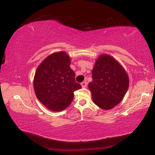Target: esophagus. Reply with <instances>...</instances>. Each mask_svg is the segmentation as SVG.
Listing matches in <instances>:
<instances>
[{"label": "esophagus", "mask_w": 155, "mask_h": 155, "mask_svg": "<svg viewBox=\"0 0 155 155\" xmlns=\"http://www.w3.org/2000/svg\"><path fill=\"white\" fill-rule=\"evenodd\" d=\"M81 86H82V88H85V87H86V82H82V83L81 84Z\"/></svg>", "instance_id": "esophagus-1"}]
</instances>
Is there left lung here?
<instances>
[{
    "instance_id": "obj_1",
    "label": "left lung",
    "mask_w": 155,
    "mask_h": 155,
    "mask_svg": "<svg viewBox=\"0 0 155 155\" xmlns=\"http://www.w3.org/2000/svg\"><path fill=\"white\" fill-rule=\"evenodd\" d=\"M88 84L93 102L103 110H110L122 101L129 87V76L114 57L102 54L92 70Z\"/></svg>"
}]
</instances>
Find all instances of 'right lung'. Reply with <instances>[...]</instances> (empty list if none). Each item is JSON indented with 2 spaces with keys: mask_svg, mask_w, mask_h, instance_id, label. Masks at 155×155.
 I'll return each instance as SVG.
<instances>
[{
  "mask_svg": "<svg viewBox=\"0 0 155 155\" xmlns=\"http://www.w3.org/2000/svg\"><path fill=\"white\" fill-rule=\"evenodd\" d=\"M71 61L66 51H56L37 68L33 79L35 93L49 110H64L73 101L74 91L81 88L75 81V73L70 68Z\"/></svg>",
  "mask_w": 155,
  "mask_h": 155,
  "instance_id": "add662e5",
  "label": "right lung"
}]
</instances>
